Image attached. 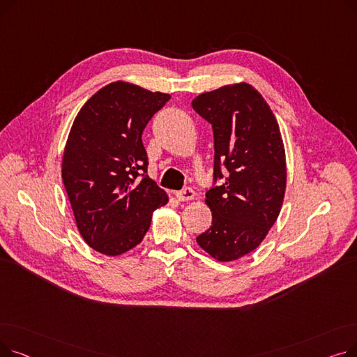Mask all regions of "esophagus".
I'll return each mask as SVG.
<instances>
[{"instance_id":"1","label":"esophagus","mask_w":357,"mask_h":357,"mask_svg":"<svg viewBox=\"0 0 357 357\" xmlns=\"http://www.w3.org/2000/svg\"><path fill=\"white\" fill-rule=\"evenodd\" d=\"M175 195H176V198H178L179 201H190V199L194 198L195 192H194V190H191V188H183V190L178 191Z\"/></svg>"}]
</instances>
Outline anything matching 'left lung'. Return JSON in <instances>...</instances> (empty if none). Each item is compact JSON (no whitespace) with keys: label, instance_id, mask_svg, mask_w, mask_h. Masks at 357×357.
Wrapping results in <instances>:
<instances>
[{"label":"left lung","instance_id":"left-lung-1","mask_svg":"<svg viewBox=\"0 0 357 357\" xmlns=\"http://www.w3.org/2000/svg\"><path fill=\"white\" fill-rule=\"evenodd\" d=\"M192 108L214 133V185L205 194L213 222L197 241L220 261L236 260L260 245L282 207V137L268 102L246 82L201 93Z\"/></svg>","mask_w":357,"mask_h":357}]
</instances>
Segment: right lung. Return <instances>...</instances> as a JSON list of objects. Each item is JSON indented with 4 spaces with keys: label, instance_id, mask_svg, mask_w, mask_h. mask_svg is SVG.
Returning <instances> with one entry per match:
<instances>
[{
    "label": "right lung",
    "instance_id": "1",
    "mask_svg": "<svg viewBox=\"0 0 357 357\" xmlns=\"http://www.w3.org/2000/svg\"><path fill=\"white\" fill-rule=\"evenodd\" d=\"M171 96L117 81L75 119L62 179L77 226L93 250L117 256L137 246L167 195L147 175L143 130Z\"/></svg>",
    "mask_w": 357,
    "mask_h": 357
}]
</instances>
